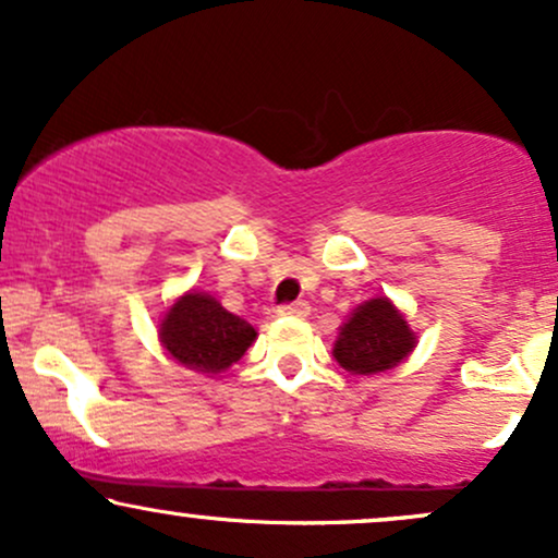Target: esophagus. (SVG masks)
I'll use <instances>...</instances> for the list:
<instances>
[{
  "label": "esophagus",
  "mask_w": 558,
  "mask_h": 558,
  "mask_svg": "<svg viewBox=\"0 0 558 558\" xmlns=\"http://www.w3.org/2000/svg\"><path fill=\"white\" fill-rule=\"evenodd\" d=\"M310 315V304L306 301H293V304H286L278 310V317H299L304 319Z\"/></svg>",
  "instance_id": "esophagus-1"
}]
</instances>
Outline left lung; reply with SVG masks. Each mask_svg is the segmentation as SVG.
<instances>
[{"mask_svg": "<svg viewBox=\"0 0 558 558\" xmlns=\"http://www.w3.org/2000/svg\"><path fill=\"white\" fill-rule=\"evenodd\" d=\"M417 345V332L388 296L362 301L338 328L332 356L351 375H380L399 367Z\"/></svg>", "mask_w": 558, "mask_h": 558, "instance_id": "left-lung-1", "label": "left lung"}]
</instances>
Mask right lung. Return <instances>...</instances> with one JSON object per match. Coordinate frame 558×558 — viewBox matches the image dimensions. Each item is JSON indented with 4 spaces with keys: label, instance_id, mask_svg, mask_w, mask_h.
<instances>
[{
    "label": "right lung",
    "instance_id": "add662e5",
    "mask_svg": "<svg viewBox=\"0 0 558 558\" xmlns=\"http://www.w3.org/2000/svg\"><path fill=\"white\" fill-rule=\"evenodd\" d=\"M157 336L172 362L215 377L246 354L257 341V328L228 312L213 293L191 288L165 310Z\"/></svg>",
    "mask_w": 558,
    "mask_h": 558
}]
</instances>
